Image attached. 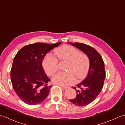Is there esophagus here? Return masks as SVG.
<instances>
[{
  "label": "esophagus",
  "mask_w": 125,
  "mask_h": 125,
  "mask_svg": "<svg viewBox=\"0 0 125 125\" xmlns=\"http://www.w3.org/2000/svg\"><path fill=\"white\" fill-rule=\"evenodd\" d=\"M61 87H63V88L64 89H67L68 88H69V87H67V86H61Z\"/></svg>",
  "instance_id": "obj_1"
}]
</instances>
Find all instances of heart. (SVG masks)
<instances>
[{"mask_svg": "<svg viewBox=\"0 0 125 125\" xmlns=\"http://www.w3.org/2000/svg\"><path fill=\"white\" fill-rule=\"evenodd\" d=\"M57 58L61 61H66L68 64L66 73H59L52 78L53 83L61 85H69L75 83L76 78L82 79L87 75L90 68V60L85 54L81 53L76 48L65 45L54 51ZM45 72L49 76L54 75L58 70V60L52 54H47L42 62Z\"/></svg>", "mask_w": 125, "mask_h": 125, "instance_id": "1", "label": "heart"}]
</instances>
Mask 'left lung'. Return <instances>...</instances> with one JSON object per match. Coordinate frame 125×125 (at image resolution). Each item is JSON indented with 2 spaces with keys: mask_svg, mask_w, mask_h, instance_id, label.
I'll return each mask as SVG.
<instances>
[{
  "mask_svg": "<svg viewBox=\"0 0 125 125\" xmlns=\"http://www.w3.org/2000/svg\"><path fill=\"white\" fill-rule=\"evenodd\" d=\"M69 43L83 52L90 60V68L86 78L76 87H72L76 91L77 95L75 98L69 100L73 104L84 106L92 102L103 89L106 75L104 62L99 53L93 47L78 42ZM77 88L80 89L78 90Z\"/></svg>",
  "mask_w": 125,
  "mask_h": 125,
  "instance_id": "1",
  "label": "left lung"
}]
</instances>
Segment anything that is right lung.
<instances>
[{"mask_svg":"<svg viewBox=\"0 0 125 125\" xmlns=\"http://www.w3.org/2000/svg\"><path fill=\"white\" fill-rule=\"evenodd\" d=\"M62 43L30 44L16 54L10 70L13 89L20 99L28 105L39 104L47 97L52 85L44 73L42 60L47 53Z\"/></svg>","mask_w":125,"mask_h":125,"instance_id":"add662e5","label":"right lung"}]
</instances>
